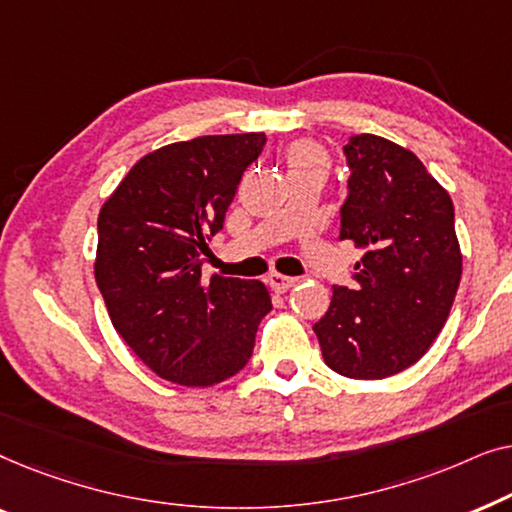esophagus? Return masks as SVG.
Instances as JSON below:
<instances>
[{"instance_id":"esophagus-1","label":"esophagus","mask_w":512,"mask_h":512,"mask_svg":"<svg viewBox=\"0 0 512 512\" xmlns=\"http://www.w3.org/2000/svg\"><path fill=\"white\" fill-rule=\"evenodd\" d=\"M265 282H268V286L272 291H277V293H286L291 289L293 284H296V279L293 277H286V275H279V272H270L268 275V279H265Z\"/></svg>"}]
</instances>
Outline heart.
Instances as JSON below:
<instances>
[{
  "instance_id": "1",
  "label": "heart",
  "mask_w": 512,
  "mask_h": 512,
  "mask_svg": "<svg viewBox=\"0 0 512 512\" xmlns=\"http://www.w3.org/2000/svg\"><path fill=\"white\" fill-rule=\"evenodd\" d=\"M286 163H289L291 172L296 170H310V167H319V170H326V153L319 144L314 142H293L286 151Z\"/></svg>"
}]
</instances>
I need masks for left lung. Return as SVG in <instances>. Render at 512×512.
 I'll return each instance as SVG.
<instances>
[{"label": "left lung", "mask_w": 512, "mask_h": 512, "mask_svg": "<svg viewBox=\"0 0 512 512\" xmlns=\"http://www.w3.org/2000/svg\"><path fill=\"white\" fill-rule=\"evenodd\" d=\"M347 200L340 240L363 249L354 284L333 286L314 324L326 366L352 380L410 368L450 317L461 251L450 195L415 153L377 135L345 144Z\"/></svg>", "instance_id": "8db88e82"}]
</instances>
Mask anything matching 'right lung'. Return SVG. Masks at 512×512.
<instances>
[{
	"mask_svg": "<svg viewBox=\"0 0 512 512\" xmlns=\"http://www.w3.org/2000/svg\"><path fill=\"white\" fill-rule=\"evenodd\" d=\"M263 132L207 135L137 160L97 219L95 282L111 324L163 380L219 384L247 366L270 293L256 279L202 282Z\"/></svg>",
	"mask_w": 512,
	"mask_h": 512,
	"instance_id": "add662e5",
	"label": "right lung"
}]
</instances>
